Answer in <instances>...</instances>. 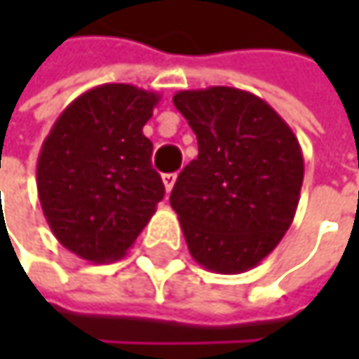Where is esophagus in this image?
<instances>
[{"label":"esophagus","mask_w":359,"mask_h":359,"mask_svg":"<svg viewBox=\"0 0 359 359\" xmlns=\"http://www.w3.org/2000/svg\"><path fill=\"white\" fill-rule=\"evenodd\" d=\"M162 180H164L166 193H170V191H172V187H175V182H177V175H175V172H172V175H164Z\"/></svg>","instance_id":"obj_1"}]
</instances>
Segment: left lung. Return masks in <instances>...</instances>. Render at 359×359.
<instances>
[{
	"instance_id": "1",
	"label": "left lung",
	"mask_w": 359,
	"mask_h": 359,
	"mask_svg": "<svg viewBox=\"0 0 359 359\" xmlns=\"http://www.w3.org/2000/svg\"><path fill=\"white\" fill-rule=\"evenodd\" d=\"M172 102L199 145L170 193L189 253L218 274L248 272L295 218L304 182L299 141L262 97L243 89L179 91Z\"/></svg>"
}]
</instances>
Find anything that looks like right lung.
Instances as JSON below:
<instances>
[{
    "label": "right lung",
    "mask_w": 359,
    "mask_h": 359,
    "mask_svg": "<svg viewBox=\"0 0 359 359\" xmlns=\"http://www.w3.org/2000/svg\"><path fill=\"white\" fill-rule=\"evenodd\" d=\"M158 102L135 85L93 87L57 116L41 145L43 216L55 239L87 262L124 257L164 197L154 143L143 135Z\"/></svg>",
    "instance_id": "1"
}]
</instances>
